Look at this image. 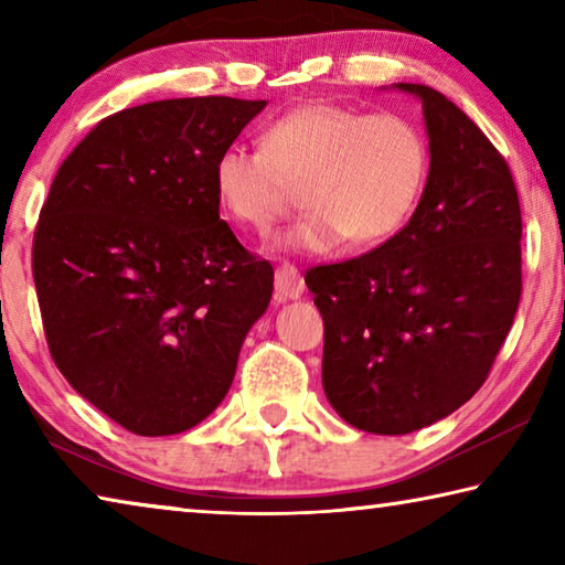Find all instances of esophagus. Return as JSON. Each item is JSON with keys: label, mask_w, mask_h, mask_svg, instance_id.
<instances>
[{"label": "esophagus", "mask_w": 565, "mask_h": 565, "mask_svg": "<svg viewBox=\"0 0 565 565\" xmlns=\"http://www.w3.org/2000/svg\"><path fill=\"white\" fill-rule=\"evenodd\" d=\"M274 289H276V301H294V299H301V294H303V279H301L299 271H296L291 264H281V266H276Z\"/></svg>", "instance_id": "1"}]
</instances>
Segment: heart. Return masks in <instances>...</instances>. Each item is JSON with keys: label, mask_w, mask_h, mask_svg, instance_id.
Here are the masks:
<instances>
[{"label": "heart", "mask_w": 565, "mask_h": 565, "mask_svg": "<svg viewBox=\"0 0 565 565\" xmlns=\"http://www.w3.org/2000/svg\"><path fill=\"white\" fill-rule=\"evenodd\" d=\"M428 177V147L401 114L303 104L276 119L262 149L224 147L212 167L218 206L234 222L269 226L303 186L306 214L274 248L321 256L347 238L386 242L414 214Z\"/></svg>", "instance_id": "heart-1"}]
</instances>
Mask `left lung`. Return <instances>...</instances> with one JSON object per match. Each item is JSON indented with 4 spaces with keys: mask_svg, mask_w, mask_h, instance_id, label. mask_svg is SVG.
I'll return each mask as SVG.
<instances>
[{
    "mask_svg": "<svg viewBox=\"0 0 565 565\" xmlns=\"http://www.w3.org/2000/svg\"><path fill=\"white\" fill-rule=\"evenodd\" d=\"M428 177L408 224L359 259L317 266L321 381L353 428L404 436L454 414L489 376L521 299V206L486 134L424 84Z\"/></svg>",
    "mask_w": 565,
    "mask_h": 565,
    "instance_id": "obj_1",
    "label": "left lung"
}]
</instances>
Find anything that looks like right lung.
<instances>
[{
	"label": "right lung",
	"instance_id": "right-lung-1",
	"mask_svg": "<svg viewBox=\"0 0 565 565\" xmlns=\"http://www.w3.org/2000/svg\"><path fill=\"white\" fill-rule=\"evenodd\" d=\"M266 102H149L99 121L56 171L34 234L52 359L137 436L194 428L232 388L274 269L218 218L212 167Z\"/></svg>",
	"mask_w": 565,
	"mask_h": 565
}]
</instances>
